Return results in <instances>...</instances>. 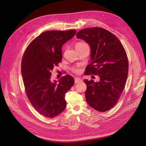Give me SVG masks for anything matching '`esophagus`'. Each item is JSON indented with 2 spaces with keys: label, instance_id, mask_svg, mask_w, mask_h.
I'll return each mask as SVG.
<instances>
[{
  "label": "esophagus",
  "instance_id": "esophagus-1",
  "mask_svg": "<svg viewBox=\"0 0 146 146\" xmlns=\"http://www.w3.org/2000/svg\"><path fill=\"white\" fill-rule=\"evenodd\" d=\"M74 82L76 83H80V82H82V80L80 78H79V77H75Z\"/></svg>",
  "mask_w": 146,
  "mask_h": 146
}]
</instances>
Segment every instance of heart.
Wrapping results in <instances>:
<instances>
[{"instance_id": "1", "label": "heart", "mask_w": 146, "mask_h": 146, "mask_svg": "<svg viewBox=\"0 0 146 146\" xmlns=\"http://www.w3.org/2000/svg\"><path fill=\"white\" fill-rule=\"evenodd\" d=\"M85 44H87L85 43H83V42H79V43H76V50H77L78 48H79L80 47H81V46H83V45H85ZM73 71L74 73H79L80 72V70H79V69H77V68H73Z\"/></svg>"}]
</instances>
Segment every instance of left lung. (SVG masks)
I'll list each match as a JSON object with an SVG mask.
<instances>
[{
    "mask_svg": "<svg viewBox=\"0 0 146 146\" xmlns=\"http://www.w3.org/2000/svg\"><path fill=\"white\" fill-rule=\"evenodd\" d=\"M76 37L86 41L91 48L92 62L86 67V74L100 77L99 82L84 80L86 102L97 111H108L118 102L127 79L129 62L125 50L119 38L103 28H86Z\"/></svg>",
    "mask_w": 146,
    "mask_h": 146,
    "instance_id": "left-lung-1",
    "label": "left lung"
}]
</instances>
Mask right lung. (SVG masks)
Wrapping results in <instances>:
<instances>
[{
  "instance_id": "add662e5",
  "label": "right lung",
  "mask_w": 146,
  "mask_h": 146,
  "mask_svg": "<svg viewBox=\"0 0 146 146\" xmlns=\"http://www.w3.org/2000/svg\"><path fill=\"white\" fill-rule=\"evenodd\" d=\"M76 31H51L42 33L28 45L23 56L21 72L26 94L35 109L44 117L53 118L66 108V93L74 83L69 74L56 81L51 70L62 60V46Z\"/></svg>"
}]
</instances>
